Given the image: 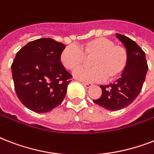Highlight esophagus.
I'll return each mask as SVG.
<instances>
[{
    "instance_id": "1",
    "label": "esophagus",
    "mask_w": 154,
    "mask_h": 154,
    "mask_svg": "<svg viewBox=\"0 0 154 154\" xmlns=\"http://www.w3.org/2000/svg\"><path fill=\"white\" fill-rule=\"evenodd\" d=\"M82 85H83L86 89H89V88H90V87L93 85L92 83H89V82H82Z\"/></svg>"
}]
</instances>
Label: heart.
Listing matches in <instances>:
<instances>
[{
    "label": "heart",
    "instance_id": "b5f03b06",
    "mask_svg": "<svg viewBox=\"0 0 154 154\" xmlns=\"http://www.w3.org/2000/svg\"><path fill=\"white\" fill-rule=\"evenodd\" d=\"M91 59L93 67L76 70L74 77L84 82H99L104 78L113 80L120 77L126 69L129 53L122 45H116L112 40L97 37L85 42L80 49L66 47L60 54V60L67 69L73 71L81 67L86 58Z\"/></svg>",
    "mask_w": 154,
    "mask_h": 154
}]
</instances>
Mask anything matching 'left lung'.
<instances>
[{
	"instance_id": "1",
	"label": "left lung",
	"mask_w": 154,
	"mask_h": 154,
	"mask_svg": "<svg viewBox=\"0 0 154 154\" xmlns=\"http://www.w3.org/2000/svg\"><path fill=\"white\" fill-rule=\"evenodd\" d=\"M129 53L126 69L113 84L100 85L101 97L94 102L110 111H117L130 105L138 96L148 71L145 52L136 42L124 35L117 33Z\"/></svg>"
}]
</instances>
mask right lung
Here are the masks:
<instances>
[{
	"mask_svg": "<svg viewBox=\"0 0 154 154\" xmlns=\"http://www.w3.org/2000/svg\"><path fill=\"white\" fill-rule=\"evenodd\" d=\"M64 44L51 38L29 42L12 64L16 94L29 109L44 113L61 104L72 75L60 61Z\"/></svg>",
	"mask_w": 154,
	"mask_h": 154,
	"instance_id": "1",
	"label": "right lung"
}]
</instances>
